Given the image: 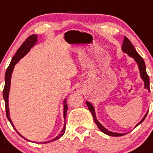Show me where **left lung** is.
Returning <instances> with one entry per match:
<instances>
[{
    "mask_svg": "<svg viewBox=\"0 0 153 153\" xmlns=\"http://www.w3.org/2000/svg\"><path fill=\"white\" fill-rule=\"evenodd\" d=\"M122 51H123L124 53H125L126 54H128L130 57H132L134 59L135 62L137 63L138 67H139V72H140V76L141 79L143 80V81H144V88L147 89L148 91H150V89H149V78L148 75H147V72H146V66H145V63H144V61L143 60L141 56L138 53L136 50L135 49V48L133 47V45L131 44V41H130L126 36L124 37V41L123 43V45H122ZM86 105H87V107L88 108H89V110L90 111V112H91V114H92L93 119H94V123H96V125H97L99 129L100 130L102 133H105V134L108 135V136H124V135L127 134V133H114V132L109 131L108 130H107L105 128H104V127L101 125V123L98 121L97 117H96V114H95V111H94V106L91 105L89 102H88V101H86ZM147 114H148V111H147V112L146 113V114L144 115V117H143L142 120H141V121L136 125L135 128H136L138 125H140V124L142 123L144 120H145Z\"/></svg>",
    "mask_w": 153,
    "mask_h": 153,
    "instance_id": "left-lung-1",
    "label": "left lung"
}]
</instances>
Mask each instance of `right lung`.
I'll return each mask as SVG.
<instances>
[{
  "instance_id": "add662e5",
  "label": "right lung",
  "mask_w": 153,
  "mask_h": 153,
  "mask_svg": "<svg viewBox=\"0 0 153 153\" xmlns=\"http://www.w3.org/2000/svg\"><path fill=\"white\" fill-rule=\"evenodd\" d=\"M37 36L36 34H33L30 35V36H28V38L25 39V41L22 44V45L20 46V48L17 50V53H15V56H13L12 61H11V63L9 64V66L8 67L7 70H6V74H5V86L4 91H3V97H4V101H5V107H6V117H7L8 120L10 122L11 125H12L13 128L15 130L16 132L21 136L22 138H23L25 140L30 141L28 140L27 139H25V137L22 136L18 131L16 130V128H14V125H13L12 120L10 119V116H9V90H10V86H11V78H12V74L13 72V70L14 68V65L22 59V57H24L28 52L30 51V48H32L33 46L36 45V43L37 42ZM64 125L63 129L62 130L61 133L56 136V138H54L53 139L47 141H44V142H41V144H47V143L51 142V141H53L57 140V139H60L62 136L64 135V132H65V126H66V117H67V102H66V99L64 100Z\"/></svg>"
}]
</instances>
